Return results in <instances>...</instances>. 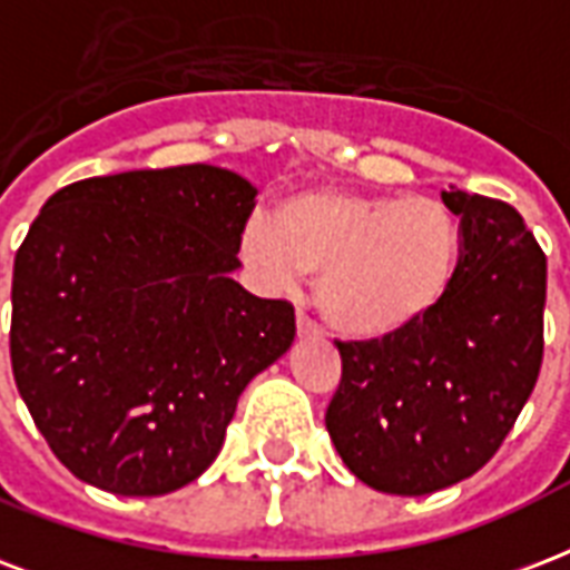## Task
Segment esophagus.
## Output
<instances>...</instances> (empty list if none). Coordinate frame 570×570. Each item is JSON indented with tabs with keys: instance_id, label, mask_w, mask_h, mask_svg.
Returning <instances> with one entry per match:
<instances>
[{
	"instance_id": "34e87169",
	"label": "esophagus",
	"mask_w": 570,
	"mask_h": 570,
	"mask_svg": "<svg viewBox=\"0 0 570 570\" xmlns=\"http://www.w3.org/2000/svg\"><path fill=\"white\" fill-rule=\"evenodd\" d=\"M295 332H298V337H320L323 328H320L311 316L298 311V316H295Z\"/></svg>"
}]
</instances>
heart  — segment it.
<instances>
[{"mask_svg":"<svg viewBox=\"0 0 570 570\" xmlns=\"http://www.w3.org/2000/svg\"><path fill=\"white\" fill-rule=\"evenodd\" d=\"M238 250L272 289L316 275L325 320L341 334L380 341L421 323L449 295L460 227L442 199L304 188L277 203L275 224L247 220Z\"/></svg>","mask_w":570,"mask_h":570,"instance_id":"b5f03b06","label":"heart"}]
</instances>
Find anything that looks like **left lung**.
<instances>
[{
    "label": "left lung",
    "instance_id": "1",
    "mask_svg": "<svg viewBox=\"0 0 570 570\" xmlns=\"http://www.w3.org/2000/svg\"><path fill=\"white\" fill-rule=\"evenodd\" d=\"M460 263L440 307L380 341H337L343 373L325 428L358 481L424 497L499 451L544 358L547 256L502 199L442 190Z\"/></svg>",
    "mask_w": 570,
    "mask_h": 570
}]
</instances>
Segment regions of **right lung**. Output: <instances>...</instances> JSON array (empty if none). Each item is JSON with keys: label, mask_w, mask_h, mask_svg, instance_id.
I'll return each instance as SVG.
<instances>
[{"label": "right lung", "mask_w": 570, "mask_h": 570, "mask_svg": "<svg viewBox=\"0 0 570 570\" xmlns=\"http://www.w3.org/2000/svg\"><path fill=\"white\" fill-rule=\"evenodd\" d=\"M256 188L188 164L73 181L14 256L11 367L53 454L116 497H164L212 466L247 382L295 311L233 281Z\"/></svg>", "instance_id": "1"}]
</instances>
